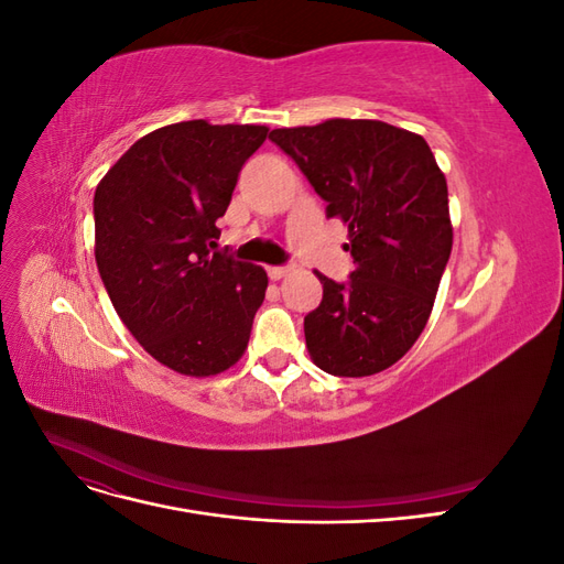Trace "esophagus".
I'll use <instances>...</instances> for the list:
<instances>
[{
	"label": "esophagus",
	"mask_w": 564,
	"mask_h": 564,
	"mask_svg": "<svg viewBox=\"0 0 564 564\" xmlns=\"http://www.w3.org/2000/svg\"><path fill=\"white\" fill-rule=\"evenodd\" d=\"M286 272H289L286 265H270V268H268V278H270V280H282V278L286 275Z\"/></svg>",
	"instance_id": "1"
}]
</instances>
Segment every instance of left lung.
Segmentation results:
<instances>
[{
  "instance_id": "8db88e82",
  "label": "left lung",
  "mask_w": 564,
  "mask_h": 564,
  "mask_svg": "<svg viewBox=\"0 0 564 564\" xmlns=\"http://www.w3.org/2000/svg\"><path fill=\"white\" fill-rule=\"evenodd\" d=\"M270 141L348 226L350 280L317 272L322 303L303 319L313 362L334 377L379 373L431 317L454 237L447 178L423 135L379 119L272 129Z\"/></svg>"
}]
</instances>
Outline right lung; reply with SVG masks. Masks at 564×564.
Segmentation results:
<instances>
[{
  "label": "right lung",
  "mask_w": 564,
  "mask_h": 564,
  "mask_svg": "<svg viewBox=\"0 0 564 564\" xmlns=\"http://www.w3.org/2000/svg\"><path fill=\"white\" fill-rule=\"evenodd\" d=\"M268 127L207 119L150 131L94 195L96 263L119 319L185 377H216L247 350L268 275L209 251L245 162Z\"/></svg>",
  "instance_id": "1"
}]
</instances>
